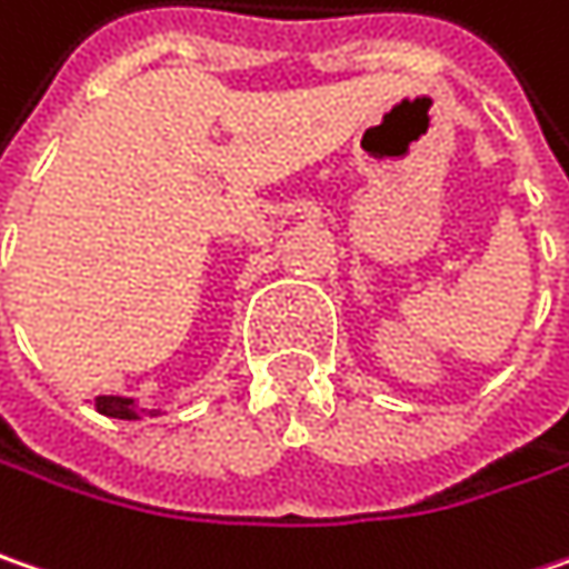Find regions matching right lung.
Segmentation results:
<instances>
[{
	"mask_svg": "<svg viewBox=\"0 0 569 569\" xmlns=\"http://www.w3.org/2000/svg\"><path fill=\"white\" fill-rule=\"evenodd\" d=\"M96 410L104 412V416H114V419H137L133 400H128V397H96Z\"/></svg>",
	"mask_w": 569,
	"mask_h": 569,
	"instance_id": "right-lung-1",
	"label": "right lung"
}]
</instances>
